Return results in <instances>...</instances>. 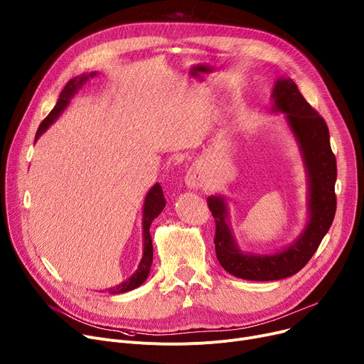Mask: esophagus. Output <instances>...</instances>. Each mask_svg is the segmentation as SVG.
Returning a JSON list of instances; mask_svg holds the SVG:
<instances>
[{"instance_id": "34e87169", "label": "esophagus", "mask_w": 364, "mask_h": 364, "mask_svg": "<svg viewBox=\"0 0 364 364\" xmlns=\"http://www.w3.org/2000/svg\"><path fill=\"white\" fill-rule=\"evenodd\" d=\"M186 184L190 188H199L205 184V174L202 171V168L198 165H193L187 174H186Z\"/></svg>"}]
</instances>
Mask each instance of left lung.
<instances>
[{
	"label": "left lung",
	"mask_w": 364,
	"mask_h": 364,
	"mask_svg": "<svg viewBox=\"0 0 364 364\" xmlns=\"http://www.w3.org/2000/svg\"><path fill=\"white\" fill-rule=\"evenodd\" d=\"M274 111L284 112L300 146L309 178V223L291 246L274 255H252L240 250L228 224L227 202L223 196L208 198L215 218V252L223 268L241 279L277 281L297 274L318 250L332 225L336 196V159L329 143L325 119L303 98L289 77L275 83Z\"/></svg>",
	"instance_id": "8db88e82"
}]
</instances>
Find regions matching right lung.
Returning <instances> with one entry per match:
<instances>
[{
  "label": "right lung",
  "instance_id": "right-lung-1",
  "mask_svg": "<svg viewBox=\"0 0 364 364\" xmlns=\"http://www.w3.org/2000/svg\"><path fill=\"white\" fill-rule=\"evenodd\" d=\"M95 75H96V73H89V75L77 76L75 79H71L64 86L63 92L60 93L57 105L41 123V126L36 132V136H35V141L60 117V114L65 109L70 100L82 87V85L86 83V80H89V77H93ZM164 208H165V198H164V193H162V187L156 183L148 191L146 199H144V205H143V257L139 263V268L127 281H124L123 284H119L115 288H109L108 289L109 294H119V293L132 291V289L137 288L139 285H141L144 281H146V278L149 275V271H151V266H152V260H154L152 259L154 257V246H152V237H151L149 228H151L152 221L162 212Z\"/></svg>",
  "mask_w": 364,
  "mask_h": 364
}]
</instances>
